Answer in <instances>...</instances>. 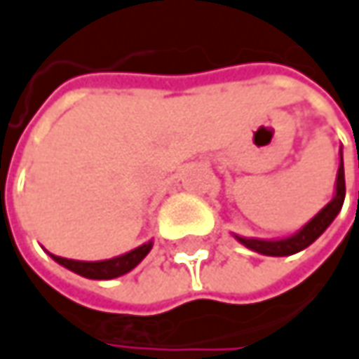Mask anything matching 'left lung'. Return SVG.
<instances>
[{"instance_id":"1","label":"left lung","mask_w":359,"mask_h":359,"mask_svg":"<svg viewBox=\"0 0 359 359\" xmlns=\"http://www.w3.org/2000/svg\"><path fill=\"white\" fill-rule=\"evenodd\" d=\"M343 199H345V172H343V154L339 151V168H337V179H335V193L333 199L316 213L310 222H306L300 230H296L294 234L285 236V238H276V241H265V238H246L232 234L241 245L246 248L259 252V255H267V257H290L296 255L300 250H304L310 246L337 217V213L341 212Z\"/></svg>"}]
</instances>
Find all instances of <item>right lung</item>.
Instances as JSON below:
<instances>
[{"mask_svg": "<svg viewBox=\"0 0 359 359\" xmlns=\"http://www.w3.org/2000/svg\"><path fill=\"white\" fill-rule=\"evenodd\" d=\"M154 241H147L142 246L125 252V255H118L113 259H104V261H74V259H63V257H57V255H50L49 257L59 263L61 267L78 273V276L88 277V279H114V277L125 276L129 273L131 269H135L144 259L146 255L151 250Z\"/></svg>", "mask_w": 359, "mask_h": 359, "instance_id": "add662e5", "label": "right lung"}]
</instances>
